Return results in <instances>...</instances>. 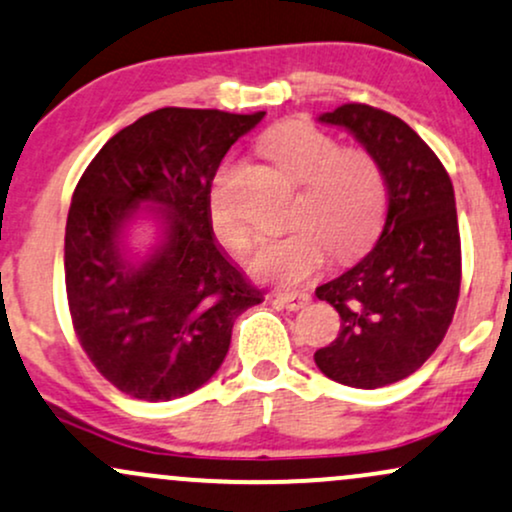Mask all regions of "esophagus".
Instances as JSON below:
<instances>
[{"label":"esophagus","mask_w":512,"mask_h":512,"mask_svg":"<svg viewBox=\"0 0 512 512\" xmlns=\"http://www.w3.org/2000/svg\"><path fill=\"white\" fill-rule=\"evenodd\" d=\"M278 302L285 306L287 311H299L311 302V297L306 292H280Z\"/></svg>","instance_id":"34e87169"}]
</instances>
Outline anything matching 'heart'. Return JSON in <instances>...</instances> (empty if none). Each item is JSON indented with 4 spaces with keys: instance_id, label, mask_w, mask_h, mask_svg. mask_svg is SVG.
<instances>
[{
    "instance_id": "obj_1",
    "label": "heart",
    "mask_w": 512,
    "mask_h": 512,
    "mask_svg": "<svg viewBox=\"0 0 512 512\" xmlns=\"http://www.w3.org/2000/svg\"><path fill=\"white\" fill-rule=\"evenodd\" d=\"M261 150L287 177L302 184L292 208V230L256 251L251 270L278 285H302L326 266L328 251L352 258L364 251L381 227L386 177L369 150L340 148L318 126L287 119L263 136ZM222 165L208 191V222L222 246L244 254L251 232L234 208Z\"/></svg>"
}]
</instances>
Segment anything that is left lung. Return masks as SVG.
Wrapping results in <instances>:
<instances>
[{
	"instance_id": "left-lung-1",
	"label": "left lung",
	"mask_w": 512,
	"mask_h": 512,
	"mask_svg": "<svg viewBox=\"0 0 512 512\" xmlns=\"http://www.w3.org/2000/svg\"><path fill=\"white\" fill-rule=\"evenodd\" d=\"M318 119L350 131L378 160L388 213L374 249L316 287L342 323L338 338L314 359L342 386H390L436 352L458 306L462 254L453 182L434 150L395 114L347 102Z\"/></svg>"
}]
</instances>
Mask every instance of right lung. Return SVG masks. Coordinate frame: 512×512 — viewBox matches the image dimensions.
Segmentation results:
<instances>
[{
	"instance_id": "right-lung-1",
	"label": "right lung",
	"mask_w": 512,
	"mask_h": 512,
	"mask_svg": "<svg viewBox=\"0 0 512 512\" xmlns=\"http://www.w3.org/2000/svg\"><path fill=\"white\" fill-rule=\"evenodd\" d=\"M263 114L162 107L114 134L78 179L64 237L71 323L95 369L131 398L201 388L230 350L234 318L263 302L208 222L222 158ZM141 205L163 237L134 264L121 237Z\"/></svg>"
}]
</instances>
